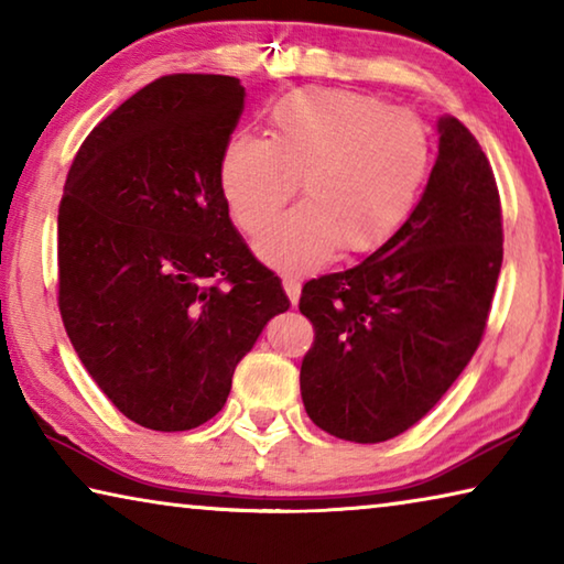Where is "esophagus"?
Returning a JSON list of instances; mask_svg holds the SVG:
<instances>
[{"label": "esophagus", "instance_id": "1", "mask_svg": "<svg viewBox=\"0 0 564 564\" xmlns=\"http://www.w3.org/2000/svg\"><path fill=\"white\" fill-rule=\"evenodd\" d=\"M283 291H285V295H289L293 305L299 303V295H301L299 279H293V275H283Z\"/></svg>", "mask_w": 564, "mask_h": 564}]
</instances>
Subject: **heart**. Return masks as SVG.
<instances>
[{
	"instance_id": "1",
	"label": "heart",
	"mask_w": 564,
	"mask_h": 564,
	"mask_svg": "<svg viewBox=\"0 0 564 564\" xmlns=\"http://www.w3.org/2000/svg\"><path fill=\"white\" fill-rule=\"evenodd\" d=\"M431 171V139L415 113L350 91H301L271 109L269 139L238 131L218 159L234 221L259 234L299 188L305 202L265 231L256 251L301 273L338 248L373 253L413 216Z\"/></svg>"
}]
</instances>
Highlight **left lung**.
Returning a JSON list of instances; mask_svg holds the SVG:
<instances>
[{
  "instance_id": "1",
  "label": "left lung",
  "mask_w": 564,
  "mask_h": 564,
  "mask_svg": "<svg viewBox=\"0 0 564 564\" xmlns=\"http://www.w3.org/2000/svg\"><path fill=\"white\" fill-rule=\"evenodd\" d=\"M437 159L408 224L348 271L303 285L316 328L305 413L350 443H383L445 395L480 346L502 265V212L480 144L437 121Z\"/></svg>"
}]
</instances>
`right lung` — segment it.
<instances>
[{
  "mask_svg": "<svg viewBox=\"0 0 564 564\" xmlns=\"http://www.w3.org/2000/svg\"><path fill=\"white\" fill-rule=\"evenodd\" d=\"M243 97L236 76H161L89 133L64 184L66 336L104 395L149 431L212 420L238 362L291 305L218 184Z\"/></svg>",
  "mask_w": 564,
  "mask_h": 564,
  "instance_id": "obj_1",
  "label": "right lung"
}]
</instances>
